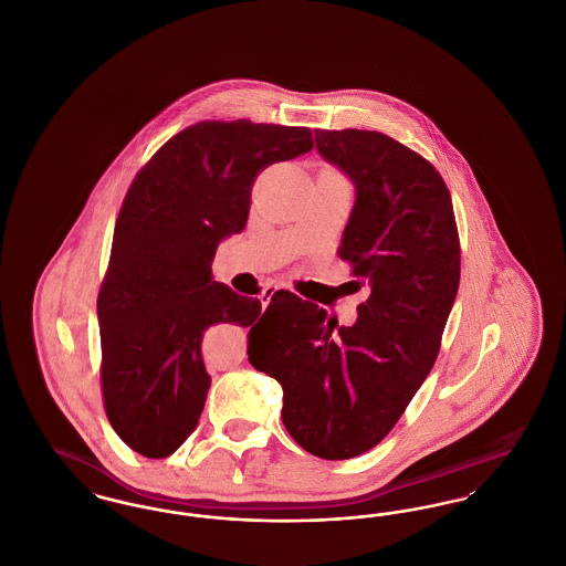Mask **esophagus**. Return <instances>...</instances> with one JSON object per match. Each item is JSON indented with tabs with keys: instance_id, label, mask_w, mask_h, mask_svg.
<instances>
[{
	"instance_id": "1",
	"label": "esophagus",
	"mask_w": 566,
	"mask_h": 566,
	"mask_svg": "<svg viewBox=\"0 0 566 566\" xmlns=\"http://www.w3.org/2000/svg\"><path fill=\"white\" fill-rule=\"evenodd\" d=\"M275 293H277V289H275V286H270V289H263V291H261L259 298H261V305H263V310L270 305V301L273 298Z\"/></svg>"
}]
</instances>
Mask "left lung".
Returning a JSON list of instances; mask_svg holds the SVG:
<instances>
[{"label":"left lung","instance_id":"obj_1","mask_svg":"<svg viewBox=\"0 0 566 566\" xmlns=\"http://www.w3.org/2000/svg\"><path fill=\"white\" fill-rule=\"evenodd\" d=\"M316 148L356 187L337 250L371 286L352 326L277 291L250 328L248 360L284 390L282 420L324 460H348L395 429L431 374L460 282L450 190L422 155L360 129H316Z\"/></svg>","mask_w":566,"mask_h":566}]
</instances>
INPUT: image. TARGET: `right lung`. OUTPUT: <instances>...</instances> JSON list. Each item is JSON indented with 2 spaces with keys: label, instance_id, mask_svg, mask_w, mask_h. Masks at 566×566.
<instances>
[{
  "label": "right lung",
  "instance_id": "add662e5",
  "mask_svg": "<svg viewBox=\"0 0 566 566\" xmlns=\"http://www.w3.org/2000/svg\"><path fill=\"white\" fill-rule=\"evenodd\" d=\"M312 148L307 127L201 120L135 174L97 318L106 416L137 454L169 457L197 429L212 384L201 356L206 328L250 326L261 315L259 298L212 280L218 242L245 227L256 176Z\"/></svg>",
  "mask_w": 566,
  "mask_h": 566
}]
</instances>
